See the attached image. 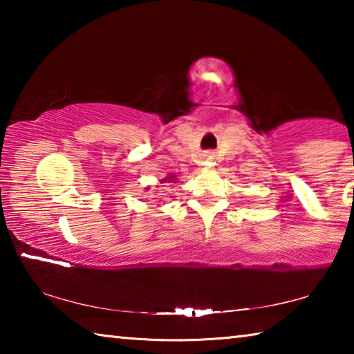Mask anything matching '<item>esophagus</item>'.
I'll use <instances>...</instances> for the list:
<instances>
[{"mask_svg":"<svg viewBox=\"0 0 354 354\" xmlns=\"http://www.w3.org/2000/svg\"><path fill=\"white\" fill-rule=\"evenodd\" d=\"M206 158H207V159H211V156H206Z\"/></svg>","mask_w":354,"mask_h":354,"instance_id":"obj_1","label":"esophagus"}]
</instances>
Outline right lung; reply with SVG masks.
<instances>
[{"label": "right lung", "instance_id": "add662e5", "mask_svg": "<svg viewBox=\"0 0 354 354\" xmlns=\"http://www.w3.org/2000/svg\"><path fill=\"white\" fill-rule=\"evenodd\" d=\"M160 183H178V178H176V175L175 173H171V175H167L165 178H162L160 179ZM147 190H149V187H147Z\"/></svg>", "mask_w": 354, "mask_h": 354}]
</instances>
